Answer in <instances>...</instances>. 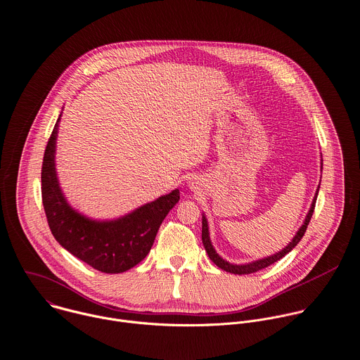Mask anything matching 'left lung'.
Listing matches in <instances>:
<instances>
[{
  "label": "left lung",
  "instance_id": "8db88e82",
  "mask_svg": "<svg viewBox=\"0 0 360 360\" xmlns=\"http://www.w3.org/2000/svg\"><path fill=\"white\" fill-rule=\"evenodd\" d=\"M318 191H319V186H318V189H316V193H315V196H314L311 209H309V212H308V214H307V217H305L304 224L300 227V230L297 231L295 237L290 242V245H288L285 249H283L281 252L276 253L274 256H270V257H266V259L253 262V263H250V264H243V266L240 264V266H237V264H230V263L224 262V260L214 252V249H213V246H212V243H210L207 221H206V217L202 216V243H203V246H205V250H206L209 259H210L219 269H221V270H224V271H227V273H231V274H238V276L252 274V273H256V271H259V270H263V269H266V267L274 264L276 262H278L280 259H283L284 256H287V255L300 243V240L302 238V236H304V233H305V230H307V227H308V223H309V220H311V217H312V213H314V209H315L316 196H318Z\"/></svg>",
  "mask_w": 360,
  "mask_h": 360
}]
</instances>
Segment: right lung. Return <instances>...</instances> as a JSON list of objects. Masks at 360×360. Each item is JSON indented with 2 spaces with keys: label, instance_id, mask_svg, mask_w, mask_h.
I'll return each mask as SVG.
<instances>
[{
  "label": "right lung",
  "instance_id": "1",
  "mask_svg": "<svg viewBox=\"0 0 360 360\" xmlns=\"http://www.w3.org/2000/svg\"><path fill=\"white\" fill-rule=\"evenodd\" d=\"M58 122L48 140L42 162V203L49 229L58 243L90 267L107 273H124L146 259L158 229L178 203L175 189L133 213L111 221L90 220L75 212L62 195L55 171Z\"/></svg>",
  "mask_w": 360,
  "mask_h": 360
}]
</instances>
